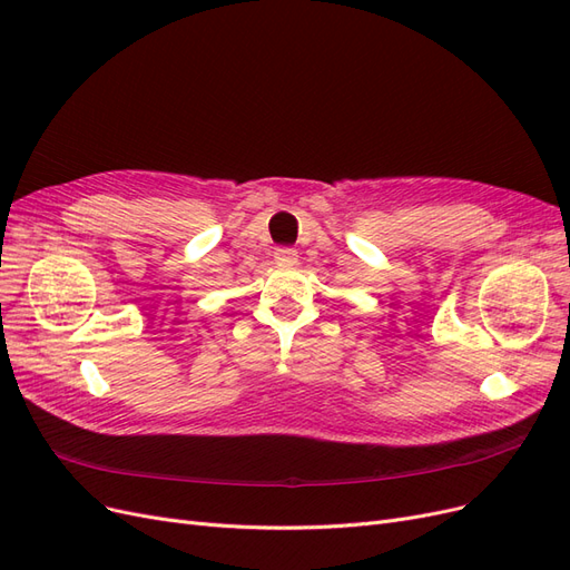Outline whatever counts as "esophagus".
Masks as SVG:
<instances>
[{
    "instance_id": "34e87169",
    "label": "esophagus",
    "mask_w": 570,
    "mask_h": 570,
    "mask_svg": "<svg viewBox=\"0 0 570 570\" xmlns=\"http://www.w3.org/2000/svg\"><path fill=\"white\" fill-rule=\"evenodd\" d=\"M297 258V252L295 249H289V247H281V249H275V262H281V264H292Z\"/></svg>"
}]
</instances>
